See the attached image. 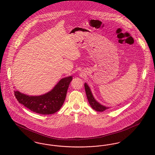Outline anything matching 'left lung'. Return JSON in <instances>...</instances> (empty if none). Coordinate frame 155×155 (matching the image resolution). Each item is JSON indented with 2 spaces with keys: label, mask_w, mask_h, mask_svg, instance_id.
Wrapping results in <instances>:
<instances>
[{
  "label": "left lung",
  "mask_w": 155,
  "mask_h": 155,
  "mask_svg": "<svg viewBox=\"0 0 155 155\" xmlns=\"http://www.w3.org/2000/svg\"><path fill=\"white\" fill-rule=\"evenodd\" d=\"M84 87H85V92H86V95L87 96V99L88 100L89 103L93 109H94L95 110L97 111H103L109 109V107L101 104L100 103L96 101L92 95L91 91L87 83H85Z\"/></svg>",
  "instance_id": "8db88e82"
}]
</instances>
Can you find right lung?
<instances>
[{
	"label": "right lung",
	"mask_w": 155,
	"mask_h": 155,
	"mask_svg": "<svg viewBox=\"0 0 155 155\" xmlns=\"http://www.w3.org/2000/svg\"><path fill=\"white\" fill-rule=\"evenodd\" d=\"M73 80L70 76L62 78L52 91L40 96H29L15 91L18 102L30 110L41 114H51L60 110L65 101L67 91Z\"/></svg>",
	"instance_id": "1"
}]
</instances>
